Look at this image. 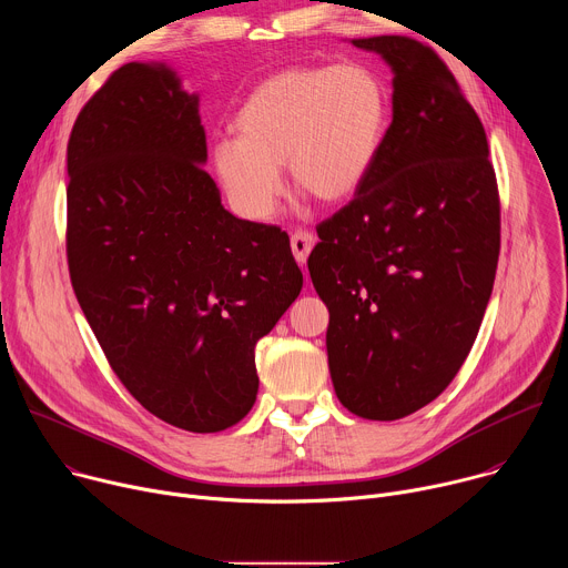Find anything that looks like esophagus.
Segmentation results:
<instances>
[{
	"label": "esophagus",
	"mask_w": 568,
	"mask_h": 568,
	"mask_svg": "<svg viewBox=\"0 0 568 568\" xmlns=\"http://www.w3.org/2000/svg\"><path fill=\"white\" fill-rule=\"evenodd\" d=\"M290 245H292V254H294L296 263L303 265L307 261V254L314 247V235L310 231H294Z\"/></svg>",
	"instance_id": "obj_1"
}]
</instances>
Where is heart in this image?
<instances>
[{
    "label": "heart",
    "mask_w": 568,
    "mask_h": 568,
    "mask_svg": "<svg viewBox=\"0 0 568 568\" xmlns=\"http://www.w3.org/2000/svg\"><path fill=\"white\" fill-rule=\"evenodd\" d=\"M386 128V88L368 67H294L247 97L237 136L217 139L211 161L233 209L270 220L285 189L283 164L314 200H348L371 175Z\"/></svg>",
    "instance_id": "b5f03b06"
}]
</instances>
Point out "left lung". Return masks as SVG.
<instances>
[{"mask_svg":"<svg viewBox=\"0 0 568 568\" xmlns=\"http://www.w3.org/2000/svg\"><path fill=\"white\" fill-rule=\"evenodd\" d=\"M393 69V121L366 182L316 226L307 258L328 305L344 407L397 420L456 377L488 307L501 206L488 139L454 73L404 36L353 40Z\"/></svg>","mask_w":568,"mask_h":568,"instance_id":"obj_1","label":"left lung"}]
</instances>
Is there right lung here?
<instances>
[{
  "label": "right lung",
  "instance_id": "obj_1",
  "mask_svg": "<svg viewBox=\"0 0 568 568\" xmlns=\"http://www.w3.org/2000/svg\"><path fill=\"white\" fill-rule=\"evenodd\" d=\"M200 99L128 62L67 143V263L121 384L159 420L215 434L258 393L254 348L303 287L281 226L240 220L206 161Z\"/></svg>",
  "mask_w": 568,
  "mask_h": 568
}]
</instances>
